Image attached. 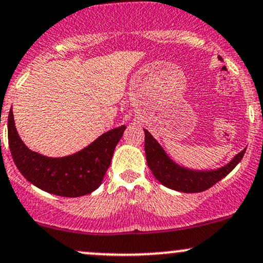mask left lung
<instances>
[{"instance_id": "left-lung-1", "label": "left lung", "mask_w": 263, "mask_h": 263, "mask_svg": "<svg viewBox=\"0 0 263 263\" xmlns=\"http://www.w3.org/2000/svg\"><path fill=\"white\" fill-rule=\"evenodd\" d=\"M218 60H222L218 56ZM145 131L146 161L158 182L168 189L184 193L202 192L209 190L235 168L243 157L246 148L242 149L229 163L216 170H192L176 163L163 147L156 141L147 129Z\"/></svg>"}]
</instances>
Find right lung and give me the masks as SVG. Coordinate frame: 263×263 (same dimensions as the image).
Returning a JSON list of instances; mask_svg holds the SVG:
<instances>
[{
	"label": "right lung",
	"instance_id": "obj_1",
	"mask_svg": "<svg viewBox=\"0 0 263 263\" xmlns=\"http://www.w3.org/2000/svg\"><path fill=\"white\" fill-rule=\"evenodd\" d=\"M7 127L8 145L18 171L42 191L62 197H81L99 189L126 128L120 126L109 129L73 155L47 157L25 145L14 126L12 109Z\"/></svg>",
	"mask_w": 263,
	"mask_h": 263
}]
</instances>
